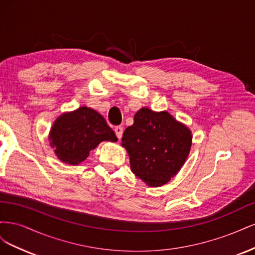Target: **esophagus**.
I'll list each match as a JSON object with an SVG mask.
<instances>
[{
	"mask_svg": "<svg viewBox=\"0 0 255 255\" xmlns=\"http://www.w3.org/2000/svg\"><path fill=\"white\" fill-rule=\"evenodd\" d=\"M115 133H116V136L118 137V139H120V138L122 137V134H123V128L122 127H116L114 128Z\"/></svg>",
	"mask_w": 255,
	"mask_h": 255,
	"instance_id": "34e87169",
	"label": "esophagus"
}]
</instances>
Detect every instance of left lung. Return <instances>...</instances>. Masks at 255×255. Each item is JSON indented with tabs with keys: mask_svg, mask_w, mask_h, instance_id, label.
Wrapping results in <instances>:
<instances>
[{
	"mask_svg": "<svg viewBox=\"0 0 255 255\" xmlns=\"http://www.w3.org/2000/svg\"><path fill=\"white\" fill-rule=\"evenodd\" d=\"M191 133L167 112L141 109L134 123L126 128L122 145L129 156L132 172L149 186L165 185L180 171L186 160Z\"/></svg>",
	"mask_w": 255,
	"mask_h": 255,
	"instance_id": "1",
	"label": "left lung"
}]
</instances>
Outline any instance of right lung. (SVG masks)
Masks as SVG:
<instances>
[{"mask_svg": "<svg viewBox=\"0 0 255 255\" xmlns=\"http://www.w3.org/2000/svg\"><path fill=\"white\" fill-rule=\"evenodd\" d=\"M50 140L61 161L78 165L101 141L118 139L101 115L83 106L60 116L51 128Z\"/></svg>", "mask_w": 255, "mask_h": 255, "instance_id": "right-lung-1", "label": "right lung"}]
</instances>
